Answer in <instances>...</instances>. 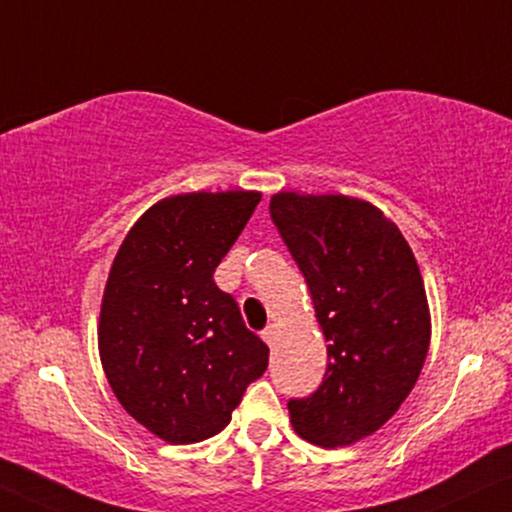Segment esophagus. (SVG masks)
<instances>
[{
  "instance_id": "1",
  "label": "esophagus",
  "mask_w": 512,
  "mask_h": 512,
  "mask_svg": "<svg viewBox=\"0 0 512 512\" xmlns=\"http://www.w3.org/2000/svg\"><path fill=\"white\" fill-rule=\"evenodd\" d=\"M278 333H281V328H278V323H271V326L264 328L262 338H264V342H267L269 347H274L276 340H278Z\"/></svg>"
}]
</instances>
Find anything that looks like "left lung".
<instances>
[{
    "mask_svg": "<svg viewBox=\"0 0 512 512\" xmlns=\"http://www.w3.org/2000/svg\"><path fill=\"white\" fill-rule=\"evenodd\" d=\"M278 234L304 274L328 340L323 383L290 399L297 435L349 446L390 420L416 385L430 347V307L411 245L373 203L278 191Z\"/></svg>",
    "mask_w": 512,
    "mask_h": 512,
    "instance_id": "1",
    "label": "left lung"
}]
</instances>
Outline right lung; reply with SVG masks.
Returning <instances> with one entry per match:
<instances>
[{"label":"right lung","instance_id":"obj_1","mask_svg":"<svg viewBox=\"0 0 512 512\" xmlns=\"http://www.w3.org/2000/svg\"><path fill=\"white\" fill-rule=\"evenodd\" d=\"M260 200V191L158 200L113 260L99 316L103 373L122 409L170 444L222 432L267 371L269 347L212 278Z\"/></svg>","mask_w":512,"mask_h":512}]
</instances>
